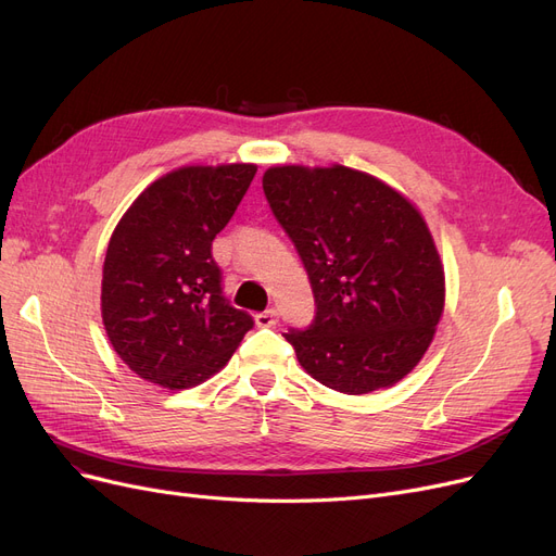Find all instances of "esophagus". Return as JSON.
<instances>
[{"label": "esophagus", "mask_w": 556, "mask_h": 556, "mask_svg": "<svg viewBox=\"0 0 556 556\" xmlns=\"http://www.w3.org/2000/svg\"><path fill=\"white\" fill-rule=\"evenodd\" d=\"M254 320H256L258 327H275L277 325V311L268 308V311H263V313H256Z\"/></svg>", "instance_id": "esophagus-1"}]
</instances>
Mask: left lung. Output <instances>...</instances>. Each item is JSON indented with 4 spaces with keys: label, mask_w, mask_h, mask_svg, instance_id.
I'll return each mask as SVG.
<instances>
[{
    "label": "left lung",
    "mask_w": 556,
    "mask_h": 556,
    "mask_svg": "<svg viewBox=\"0 0 556 556\" xmlns=\"http://www.w3.org/2000/svg\"><path fill=\"white\" fill-rule=\"evenodd\" d=\"M263 192L316 298L313 323L283 333L300 366L345 395L391 389L420 364L445 306V270L422 213L338 163L268 167Z\"/></svg>",
    "instance_id": "8db88e82"
}]
</instances>
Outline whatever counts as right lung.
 I'll use <instances>...</instances> for the list:
<instances>
[{
    "label": "right lung",
    "mask_w": 556,
    "mask_h": 556,
    "mask_svg": "<svg viewBox=\"0 0 556 556\" xmlns=\"http://www.w3.org/2000/svg\"><path fill=\"white\" fill-rule=\"evenodd\" d=\"M256 175L254 163L184 165L144 188L115 225L102 320L117 356L167 391L213 377L254 320L233 308L211 254Z\"/></svg>",
    "instance_id": "right-lung-1"
}]
</instances>
